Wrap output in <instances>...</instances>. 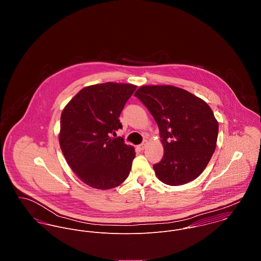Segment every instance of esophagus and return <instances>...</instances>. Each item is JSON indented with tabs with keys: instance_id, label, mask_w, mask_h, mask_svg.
<instances>
[{
	"instance_id": "esophagus-1",
	"label": "esophagus",
	"mask_w": 261,
	"mask_h": 261,
	"mask_svg": "<svg viewBox=\"0 0 261 261\" xmlns=\"http://www.w3.org/2000/svg\"><path fill=\"white\" fill-rule=\"evenodd\" d=\"M147 145H148V141H145L143 144H141V145L139 146V149H146V147H147Z\"/></svg>"
}]
</instances>
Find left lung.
<instances>
[{"label":"left lung","mask_w":261,"mask_h":261,"mask_svg":"<svg viewBox=\"0 0 261 261\" xmlns=\"http://www.w3.org/2000/svg\"><path fill=\"white\" fill-rule=\"evenodd\" d=\"M153 116L164 155L153 165L158 179L171 186L201 175L216 149L218 121L210 107L185 89L172 85L141 86L135 93Z\"/></svg>","instance_id":"left-lung-1"}]
</instances>
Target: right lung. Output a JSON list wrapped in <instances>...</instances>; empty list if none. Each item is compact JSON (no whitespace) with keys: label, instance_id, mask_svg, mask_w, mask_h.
<instances>
[{"label":"right lung","instance_id":"obj_1","mask_svg":"<svg viewBox=\"0 0 261 261\" xmlns=\"http://www.w3.org/2000/svg\"><path fill=\"white\" fill-rule=\"evenodd\" d=\"M137 86L106 82L82 88L61 113L59 144L69 167L86 185L109 190L129 175L135 148L112 138Z\"/></svg>","mask_w":261,"mask_h":261}]
</instances>
